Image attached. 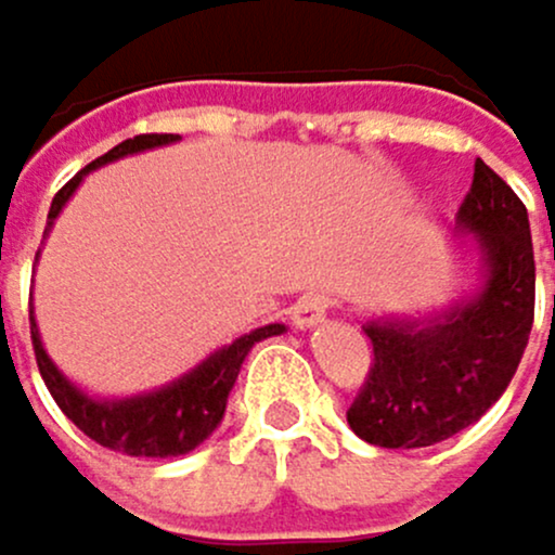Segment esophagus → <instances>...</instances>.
I'll list each match as a JSON object with an SVG mask.
<instances>
[{
  "mask_svg": "<svg viewBox=\"0 0 555 555\" xmlns=\"http://www.w3.org/2000/svg\"><path fill=\"white\" fill-rule=\"evenodd\" d=\"M326 313H330V296H326V293H306V296H299V299L293 302V310H289V317H293V323H296L299 330L320 323Z\"/></svg>",
  "mask_w": 555,
  "mask_h": 555,
  "instance_id": "obj_1",
  "label": "esophagus"
}]
</instances>
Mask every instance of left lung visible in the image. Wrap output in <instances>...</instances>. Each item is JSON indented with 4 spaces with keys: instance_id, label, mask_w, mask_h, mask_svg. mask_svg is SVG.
<instances>
[{
    "instance_id": "1",
    "label": "left lung",
    "mask_w": 555,
    "mask_h": 555,
    "mask_svg": "<svg viewBox=\"0 0 555 555\" xmlns=\"http://www.w3.org/2000/svg\"><path fill=\"white\" fill-rule=\"evenodd\" d=\"M459 222L478 235L489 262L475 302L431 326L367 323L374 360L347 421L380 448H428L475 425L513 380L535 313V259L519 195L482 157ZM555 259V242H553Z\"/></svg>"
}]
</instances>
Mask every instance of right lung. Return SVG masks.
<instances>
[{
	"instance_id": "obj_1",
	"label": "right lung",
	"mask_w": 555,
	"mask_h": 555,
	"mask_svg": "<svg viewBox=\"0 0 555 555\" xmlns=\"http://www.w3.org/2000/svg\"><path fill=\"white\" fill-rule=\"evenodd\" d=\"M168 141H175V134H138V138L117 144L114 151H107L104 157H96L93 165H87L80 175H73L60 188L56 198H53V208H50V218L60 215V208L73 195V188H77L80 178L87 171H93L96 165H107V162H117V157H124V154L157 147V144H168ZM283 330L286 326H280V323L259 326L253 333H245V337H238L232 347L208 357L198 371L181 377L178 384L157 390V393H147V398L104 404V401H93V398H87V393H80L53 367V360L47 357V350H42L36 323L29 317L36 367H39L42 380H47L60 411L87 438H93L96 444H104L111 451H124V455H134V459H175V455H188V451H195L218 428V421H222L229 390H232V384L238 377L245 353L253 350V344H259L266 337H275V333H283Z\"/></svg>"
}]
</instances>
